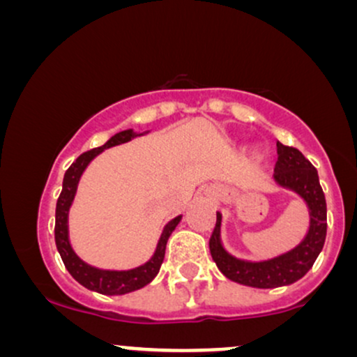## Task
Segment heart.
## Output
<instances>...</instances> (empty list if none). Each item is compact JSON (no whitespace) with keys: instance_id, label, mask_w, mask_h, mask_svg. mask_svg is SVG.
Returning <instances> with one entry per match:
<instances>
[{"instance_id":"b5f03b06","label":"heart","mask_w":357,"mask_h":357,"mask_svg":"<svg viewBox=\"0 0 357 357\" xmlns=\"http://www.w3.org/2000/svg\"><path fill=\"white\" fill-rule=\"evenodd\" d=\"M255 155H257V158H261V155H264V153H261V151H257Z\"/></svg>"}]
</instances>
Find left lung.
Listing matches in <instances>:
<instances>
[{"label":"left lung","instance_id":"1","mask_svg":"<svg viewBox=\"0 0 357 357\" xmlns=\"http://www.w3.org/2000/svg\"><path fill=\"white\" fill-rule=\"evenodd\" d=\"M278 159L275 165V179L280 186L290 188L309 204L310 228L298 247L285 255L267 261H245L228 255L221 247L220 225L221 215H216L215 230L210 238V252L220 272L233 282L257 287V289H273V287L290 285L302 278L312 268L326 241L327 233V206L326 196L319 183L317 169L301 151L292 146L277 142Z\"/></svg>","mask_w":357,"mask_h":357}]
</instances>
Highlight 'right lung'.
Segmentation results:
<instances>
[{
	"label": "right lung",
	"instance_id": "add662e5",
	"mask_svg": "<svg viewBox=\"0 0 357 357\" xmlns=\"http://www.w3.org/2000/svg\"><path fill=\"white\" fill-rule=\"evenodd\" d=\"M137 134H134L132 130H122V132L116 134L105 142L104 146L96 147V149H90L87 153L80 154L75 161L72 162V166L68 167L67 173L63 176V186H61V192L56 199V210H55V243L59 248L61 260H63L65 267H67L70 275L75 278L79 284L87 287L90 290H96V292L104 294V296H122V294L132 292V290L141 289L149 284L153 278L158 275L159 268H161L162 260H165L166 253V243L167 238L171 236V233L176 228V225L179 223L181 216H176L174 220H171L166 225L165 231H162L161 238H159L158 248H155L154 257L149 261L141 267L134 270H126V272H114V270H99L93 268L90 265L84 264L79 257L73 253V250L68 243V208L73 202V196H75L77 184L84 169L87 165L96 158L97 154L102 153L107 147L122 144V142L130 141L132 137H136Z\"/></svg>",
	"mask_w": 357,
	"mask_h": 357
}]
</instances>
